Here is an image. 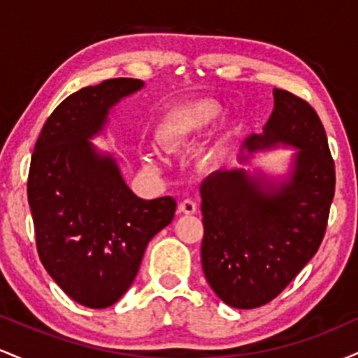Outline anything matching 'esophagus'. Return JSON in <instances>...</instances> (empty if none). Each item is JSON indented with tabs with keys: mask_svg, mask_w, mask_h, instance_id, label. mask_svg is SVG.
I'll return each mask as SVG.
<instances>
[{
	"mask_svg": "<svg viewBox=\"0 0 358 358\" xmlns=\"http://www.w3.org/2000/svg\"><path fill=\"white\" fill-rule=\"evenodd\" d=\"M178 212L185 213V215H193L196 212V203L192 199H185L178 205Z\"/></svg>",
	"mask_w": 358,
	"mask_h": 358,
	"instance_id": "esophagus-1",
	"label": "esophagus"
}]
</instances>
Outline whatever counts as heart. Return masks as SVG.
I'll use <instances>...</instances> for the list:
<instances>
[{
	"label": "heart",
	"instance_id": "b5f03b06",
	"mask_svg": "<svg viewBox=\"0 0 358 358\" xmlns=\"http://www.w3.org/2000/svg\"><path fill=\"white\" fill-rule=\"evenodd\" d=\"M222 114V106L215 99L200 97L173 104L162 114L155 126V141L162 150L178 151L192 139L205 133ZM150 168L158 166L155 153L145 155Z\"/></svg>",
	"mask_w": 358,
	"mask_h": 358
}]
</instances>
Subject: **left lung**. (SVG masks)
Masks as SVG:
<instances>
[{
    "mask_svg": "<svg viewBox=\"0 0 358 358\" xmlns=\"http://www.w3.org/2000/svg\"><path fill=\"white\" fill-rule=\"evenodd\" d=\"M273 96L268 122L245 139L239 159L294 148L287 173L232 168L200 185L203 274L213 293L239 310L269 303L305 268L322 244L335 195V163L318 114L287 90Z\"/></svg>",
    "mask_w": 358,
    "mask_h": 358,
    "instance_id": "left-lung-1",
    "label": "left lung"
}]
</instances>
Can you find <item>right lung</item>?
<instances>
[{
	"label": "right lung",
	"mask_w": 358,
	"mask_h": 358,
	"mask_svg": "<svg viewBox=\"0 0 358 358\" xmlns=\"http://www.w3.org/2000/svg\"><path fill=\"white\" fill-rule=\"evenodd\" d=\"M145 87L109 79L69 96L45 122L28 175L43 268L82 306L108 308L129 289L148 242L173 220V196L143 200L113 155L90 143L114 106Z\"/></svg>",
	"instance_id": "right-lung-1"
}]
</instances>
